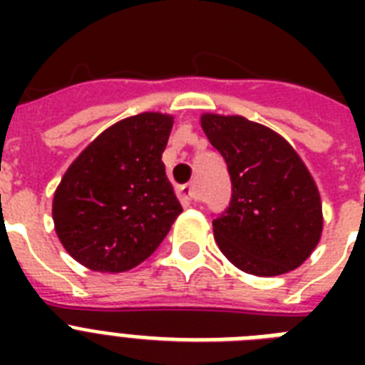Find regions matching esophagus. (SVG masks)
Listing matches in <instances>:
<instances>
[{"label":"esophagus","mask_w":365,"mask_h":365,"mask_svg":"<svg viewBox=\"0 0 365 365\" xmlns=\"http://www.w3.org/2000/svg\"><path fill=\"white\" fill-rule=\"evenodd\" d=\"M180 195H182V199L185 200H197L199 199V193H197V187H195V183H185L180 187Z\"/></svg>","instance_id":"34e87169"}]
</instances>
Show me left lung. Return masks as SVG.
<instances>
[{
  "label": "left lung",
  "mask_w": 365,
  "mask_h": 365,
  "mask_svg": "<svg viewBox=\"0 0 365 365\" xmlns=\"http://www.w3.org/2000/svg\"><path fill=\"white\" fill-rule=\"evenodd\" d=\"M200 126L227 163L231 205L214 237L235 267L255 277L297 269L322 237V200L311 172L278 132L242 115L202 113Z\"/></svg>",
  "instance_id": "obj_1"
}]
</instances>
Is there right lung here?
I'll list each match as a JSON object with an SVG mask.
<instances>
[{"mask_svg": "<svg viewBox=\"0 0 365 365\" xmlns=\"http://www.w3.org/2000/svg\"><path fill=\"white\" fill-rule=\"evenodd\" d=\"M174 117L145 111L83 149L53 199L54 231L91 271L123 272L153 254L182 214L163 165Z\"/></svg>", "mask_w": 365, "mask_h": 365, "instance_id": "right-lung-1", "label": "right lung"}]
</instances>
